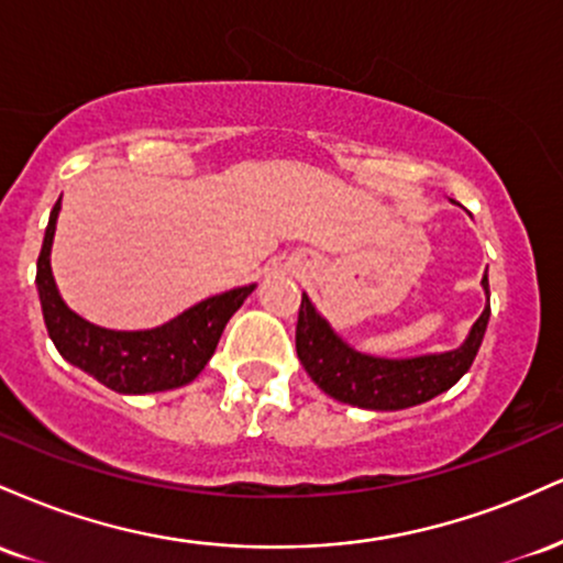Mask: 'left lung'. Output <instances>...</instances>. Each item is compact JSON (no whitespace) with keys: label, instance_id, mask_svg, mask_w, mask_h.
<instances>
[{"label":"left lung","instance_id":"left-lung-1","mask_svg":"<svg viewBox=\"0 0 563 563\" xmlns=\"http://www.w3.org/2000/svg\"><path fill=\"white\" fill-rule=\"evenodd\" d=\"M487 307L457 349L421 357H373L349 346L318 312L312 299L301 294L299 322H296V354L303 371L339 402L365 407V410H405L434 399L466 376L479 352L489 322V283L482 277Z\"/></svg>","mask_w":563,"mask_h":563}]
</instances>
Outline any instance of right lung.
I'll list each match as a JSON object with an SVG mask.
<instances>
[{
	"mask_svg": "<svg viewBox=\"0 0 563 563\" xmlns=\"http://www.w3.org/2000/svg\"><path fill=\"white\" fill-rule=\"evenodd\" d=\"M57 214H60V200L55 203L44 230L42 254L36 262V288L44 325L63 360L119 394L169 391L196 380L214 354L224 325L256 288L254 283L209 296L151 331L100 328L68 309L55 286L49 254H53Z\"/></svg>",
	"mask_w": 563,
	"mask_h": 563,
	"instance_id": "1",
	"label": "right lung"
}]
</instances>
